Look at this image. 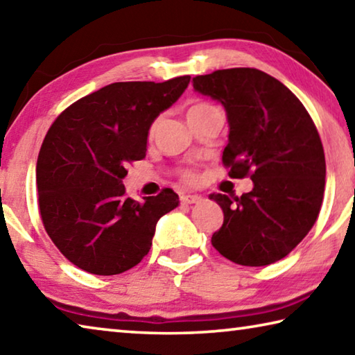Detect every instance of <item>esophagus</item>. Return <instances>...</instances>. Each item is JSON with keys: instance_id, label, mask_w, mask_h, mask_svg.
Segmentation results:
<instances>
[{"instance_id": "1", "label": "esophagus", "mask_w": 355, "mask_h": 355, "mask_svg": "<svg viewBox=\"0 0 355 355\" xmlns=\"http://www.w3.org/2000/svg\"><path fill=\"white\" fill-rule=\"evenodd\" d=\"M200 200H202V197L197 194L182 196V203H184V205H194V203H199Z\"/></svg>"}]
</instances>
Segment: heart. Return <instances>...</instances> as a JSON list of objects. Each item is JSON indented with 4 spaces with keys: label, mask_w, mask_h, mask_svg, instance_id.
<instances>
[{
    "label": "heart",
    "mask_w": 355,
    "mask_h": 355,
    "mask_svg": "<svg viewBox=\"0 0 355 355\" xmlns=\"http://www.w3.org/2000/svg\"><path fill=\"white\" fill-rule=\"evenodd\" d=\"M208 107H211V105H208V103H196V105H192L189 107V111H188V116H192V114H197V112H200V111H205V110H208ZM156 125H158V120H155V122L150 125V128H148V135L150 136L155 133ZM183 178L188 180V182H192V180L196 178V175H194V172H192V171H184L183 172Z\"/></svg>",
    "instance_id": "b5f03b06"
}]
</instances>
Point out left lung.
<instances>
[{
  "mask_svg": "<svg viewBox=\"0 0 355 355\" xmlns=\"http://www.w3.org/2000/svg\"><path fill=\"white\" fill-rule=\"evenodd\" d=\"M192 86L225 107L228 175L254 182L241 197L209 196L224 211L211 244L243 266L282 260L321 209L326 159L313 120L290 89L257 69L216 70L192 78Z\"/></svg>",
  "mask_w": 355,
  "mask_h": 355,
  "instance_id": "obj_1",
  "label": "left lung"
}]
</instances>
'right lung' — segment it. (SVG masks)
I'll return each instance as SVG.
<instances>
[{
    "label": "right lung",
    "mask_w": 355,
    "mask_h": 355,
    "mask_svg": "<svg viewBox=\"0 0 355 355\" xmlns=\"http://www.w3.org/2000/svg\"><path fill=\"white\" fill-rule=\"evenodd\" d=\"M189 80L107 84L75 101L48 130L35 169L42 222L83 271L116 275L136 266L148 254L156 222L178 207L169 188L130 199L122 180L127 166L146 156L150 125Z\"/></svg>",
    "instance_id": "obj_1"
}]
</instances>
